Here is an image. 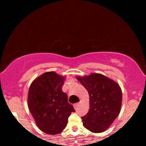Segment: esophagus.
I'll list each match as a JSON object with an SVG mask.
<instances>
[{
  "instance_id": "34e87169",
  "label": "esophagus",
  "mask_w": 146,
  "mask_h": 146,
  "mask_svg": "<svg viewBox=\"0 0 146 146\" xmlns=\"http://www.w3.org/2000/svg\"><path fill=\"white\" fill-rule=\"evenodd\" d=\"M79 105H80L79 103H77V104H74V108L76 109Z\"/></svg>"
}]
</instances>
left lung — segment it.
<instances>
[{
  "instance_id": "left-lung-1",
  "label": "left lung",
  "mask_w": 146,
  "mask_h": 146,
  "mask_svg": "<svg viewBox=\"0 0 146 146\" xmlns=\"http://www.w3.org/2000/svg\"><path fill=\"white\" fill-rule=\"evenodd\" d=\"M76 78L87 90L90 97L88 112L82 117L84 127L93 133L103 132L120 112L121 88L116 82L102 74L92 73Z\"/></svg>"
}]
</instances>
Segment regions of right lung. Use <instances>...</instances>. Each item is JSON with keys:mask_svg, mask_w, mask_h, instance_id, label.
<instances>
[{"mask_svg": "<svg viewBox=\"0 0 146 146\" xmlns=\"http://www.w3.org/2000/svg\"><path fill=\"white\" fill-rule=\"evenodd\" d=\"M66 76L47 72L35 78L28 93V107L37 127L49 135L61 133L74 109L62 88Z\"/></svg>", "mask_w": 146, "mask_h": 146, "instance_id": "right-lung-1", "label": "right lung"}]
</instances>
